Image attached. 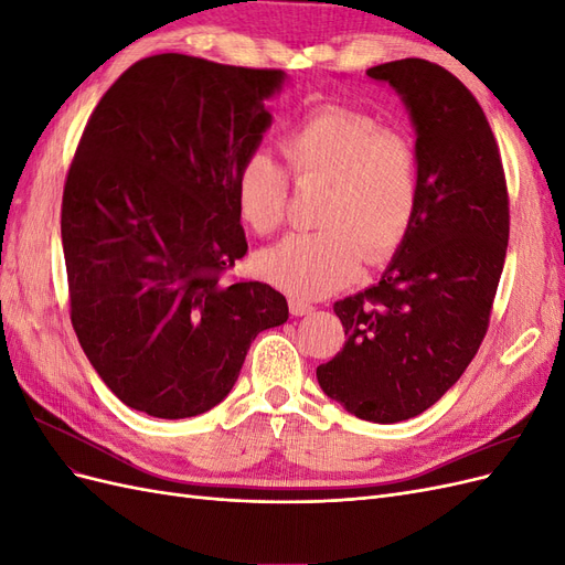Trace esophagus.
<instances>
[{
	"instance_id": "obj_1",
	"label": "esophagus",
	"mask_w": 565,
	"mask_h": 565,
	"mask_svg": "<svg viewBox=\"0 0 565 565\" xmlns=\"http://www.w3.org/2000/svg\"><path fill=\"white\" fill-rule=\"evenodd\" d=\"M289 311H292V316H311L316 311V306L299 299V297H292L289 299Z\"/></svg>"
}]
</instances>
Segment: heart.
I'll use <instances>...</instances> for the list:
<instances>
[{"mask_svg": "<svg viewBox=\"0 0 565 565\" xmlns=\"http://www.w3.org/2000/svg\"><path fill=\"white\" fill-rule=\"evenodd\" d=\"M287 172L297 185L324 183L318 233L289 235L259 256L266 280L295 297H322L347 285L363 264L405 241L422 198L417 146L405 134L351 108L328 106L285 134ZM282 164L256 150L235 174L237 214L256 235H273L287 216Z\"/></svg>", "mask_w": 565, "mask_h": 565, "instance_id": "heart-1", "label": "heart"}]
</instances>
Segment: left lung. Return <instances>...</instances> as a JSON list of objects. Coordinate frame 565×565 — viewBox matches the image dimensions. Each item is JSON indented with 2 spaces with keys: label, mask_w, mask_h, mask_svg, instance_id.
Masks as SVG:
<instances>
[{
  "label": "left lung",
  "mask_w": 565,
  "mask_h": 565,
  "mask_svg": "<svg viewBox=\"0 0 565 565\" xmlns=\"http://www.w3.org/2000/svg\"><path fill=\"white\" fill-rule=\"evenodd\" d=\"M367 75L413 115L422 198L382 280L334 303L347 341L316 374L351 415L393 424L431 407L478 353L504 268L509 193L486 113L452 73L403 58Z\"/></svg>",
  "instance_id": "1"
}]
</instances>
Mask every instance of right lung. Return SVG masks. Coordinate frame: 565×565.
Here are the masks:
<instances>
[{"label": "right lung", "instance_id": "right-lung-1", "mask_svg": "<svg viewBox=\"0 0 565 565\" xmlns=\"http://www.w3.org/2000/svg\"><path fill=\"white\" fill-rule=\"evenodd\" d=\"M282 71L183 54L136 61L98 100L63 188L79 347L125 405L183 419L224 401L254 337L289 316L247 254L235 174L270 125Z\"/></svg>", "mask_w": 565, "mask_h": 565}]
</instances>
